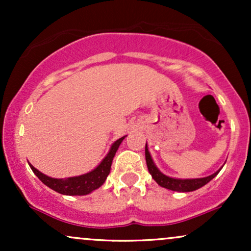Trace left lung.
<instances>
[{
    "label": "left lung",
    "instance_id": "obj_1",
    "mask_svg": "<svg viewBox=\"0 0 251 251\" xmlns=\"http://www.w3.org/2000/svg\"><path fill=\"white\" fill-rule=\"evenodd\" d=\"M145 158H146V164H148L149 172L151 174L152 178L159 184L163 188L172 190V191H178V192H190L195 191V190L201 188L205 184H208L212 178H215L218 175V172L221 171V169L217 172H215L214 175L208 176V177L204 178H196V179H177V178H171L169 176L162 174V172L158 170L155 164L152 160L151 154H150L148 144L145 145Z\"/></svg>",
    "mask_w": 251,
    "mask_h": 251
}]
</instances>
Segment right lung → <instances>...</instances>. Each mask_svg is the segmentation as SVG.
I'll use <instances>...</instances> for the list:
<instances>
[{
    "label": "right lung",
    "instance_id": "right-lung-1",
    "mask_svg": "<svg viewBox=\"0 0 251 251\" xmlns=\"http://www.w3.org/2000/svg\"><path fill=\"white\" fill-rule=\"evenodd\" d=\"M126 137V135H125ZM125 137L119 138L113 143V145L111 146V150L102 159V162L97 166L96 169L92 170L88 174L76 176V177H70V178H51L48 176L43 175L42 172H40L39 170L34 168L31 164H29L30 169L33 170V172L37 176L40 180L42 181L45 185H47L48 188H50L54 191L59 192L61 195H67V196H83L91 194L92 191L100 188L103 183H105L106 178L109 175L111 171V165L112 160H113L114 155L119 145L125 139Z\"/></svg>",
    "mask_w": 251,
    "mask_h": 251
}]
</instances>
